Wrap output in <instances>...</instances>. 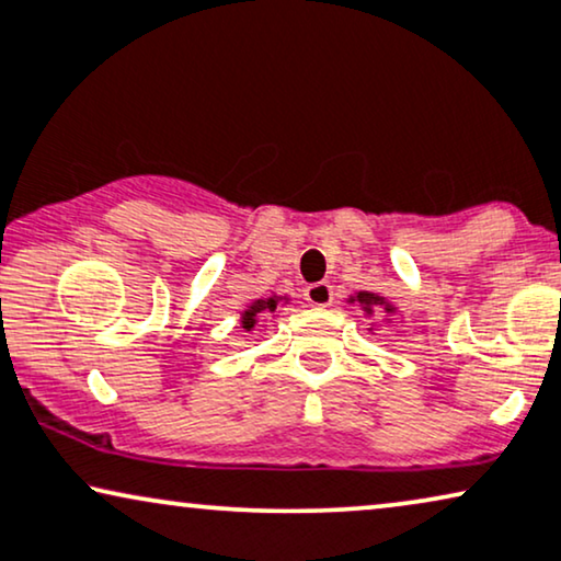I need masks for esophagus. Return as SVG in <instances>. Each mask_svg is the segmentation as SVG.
I'll return each instance as SVG.
<instances>
[{
	"label": "esophagus",
	"instance_id": "34e87169",
	"mask_svg": "<svg viewBox=\"0 0 561 561\" xmlns=\"http://www.w3.org/2000/svg\"><path fill=\"white\" fill-rule=\"evenodd\" d=\"M305 300H308L312 308H328L333 302V287L328 282H318V285H310L305 289Z\"/></svg>",
	"mask_w": 561,
	"mask_h": 561
}]
</instances>
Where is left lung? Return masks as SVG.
<instances>
[{"label":"left lung","instance_id":"8db88e82","mask_svg":"<svg viewBox=\"0 0 561 561\" xmlns=\"http://www.w3.org/2000/svg\"><path fill=\"white\" fill-rule=\"evenodd\" d=\"M346 302L358 305L364 312V318L375 320V323H369V333L379 331L382 325H392L394 318H398V312H400L390 300H387V297H382L379 293H367V289L348 295Z\"/></svg>","mask_w":561,"mask_h":561}]
</instances>
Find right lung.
<instances>
[{
    "label": "right lung",
    "mask_w": 561,
    "mask_h": 561,
    "mask_svg": "<svg viewBox=\"0 0 561 561\" xmlns=\"http://www.w3.org/2000/svg\"><path fill=\"white\" fill-rule=\"evenodd\" d=\"M293 297L289 295H268V297H261V300H253L251 305H245V310L241 312V328L245 333H251L253 328L259 325L261 318H276V310L285 308L289 305Z\"/></svg>",
    "instance_id": "right-lung-1"
}]
</instances>
